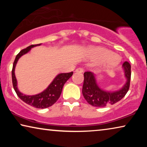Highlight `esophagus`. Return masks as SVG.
Wrapping results in <instances>:
<instances>
[{
	"label": "esophagus",
	"instance_id": "1",
	"mask_svg": "<svg viewBox=\"0 0 147 147\" xmlns=\"http://www.w3.org/2000/svg\"><path fill=\"white\" fill-rule=\"evenodd\" d=\"M84 71V69L82 67H78L76 69V72H78V73H82Z\"/></svg>",
	"mask_w": 147,
	"mask_h": 147
}]
</instances>
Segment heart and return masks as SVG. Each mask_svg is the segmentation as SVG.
Wrapping results in <instances>:
<instances>
[{"label": "heart", "mask_w": 147, "mask_h": 147, "mask_svg": "<svg viewBox=\"0 0 147 147\" xmlns=\"http://www.w3.org/2000/svg\"><path fill=\"white\" fill-rule=\"evenodd\" d=\"M91 57L98 61H103L104 65L108 67H114L120 61V57L116 54L112 53L109 50L104 48H95L88 51Z\"/></svg>", "instance_id": "1"}]
</instances>
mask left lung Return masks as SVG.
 <instances>
[{"label":"left lung","mask_w":147,"mask_h":147,"mask_svg":"<svg viewBox=\"0 0 147 147\" xmlns=\"http://www.w3.org/2000/svg\"><path fill=\"white\" fill-rule=\"evenodd\" d=\"M122 66L127 81L121 90L114 92H107L100 89L94 74L90 71L84 72L82 94L88 104L95 107H105L109 104H116L125 96L130 87L131 65L128 61H124Z\"/></svg>","instance_id":"left-lung-1"}]
</instances>
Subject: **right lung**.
<instances>
[{
	"label": "right lung",
	"instance_id": "1",
	"mask_svg": "<svg viewBox=\"0 0 147 147\" xmlns=\"http://www.w3.org/2000/svg\"><path fill=\"white\" fill-rule=\"evenodd\" d=\"M39 45L40 44L30 45L27 48H25V49H22L17 54L15 61H14L13 69H12V82H13V86L15 92L17 93V96H19L20 99H21L24 102L36 108H46L53 105L59 99L64 84L73 75V71L69 72V73L59 74L52 82V83L48 86L47 89L44 90L41 93L37 94V95L26 96L21 93L18 90L17 87V80H16L15 76V65L17 64L18 59L22 55L27 53L32 47Z\"/></svg>",
	"mask_w": 147,
	"mask_h": 147
}]
</instances>
